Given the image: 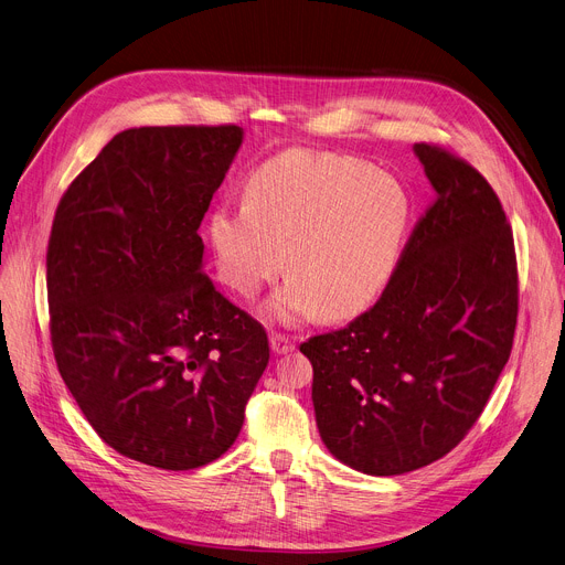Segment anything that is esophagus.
Returning a JSON list of instances; mask_svg holds the SVG:
<instances>
[{
  "label": "esophagus",
  "mask_w": 565,
  "mask_h": 565,
  "mask_svg": "<svg viewBox=\"0 0 565 565\" xmlns=\"http://www.w3.org/2000/svg\"><path fill=\"white\" fill-rule=\"evenodd\" d=\"M270 348H273L275 354H288V352L295 350V341H290V338L284 335V333H273L270 335Z\"/></svg>",
  "instance_id": "esophagus-1"
}]
</instances>
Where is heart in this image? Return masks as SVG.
<instances>
[{
	"mask_svg": "<svg viewBox=\"0 0 565 565\" xmlns=\"http://www.w3.org/2000/svg\"><path fill=\"white\" fill-rule=\"evenodd\" d=\"M408 220L411 198L397 179L354 157L290 149L252 172L245 202L215 206L209 238L220 279L243 297L284 270L290 248V281L266 313L338 320L384 290Z\"/></svg>",
	"mask_w": 565,
	"mask_h": 565,
	"instance_id": "b5f03b06",
	"label": "heart"
}]
</instances>
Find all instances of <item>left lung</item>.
Here are the masks:
<instances>
[{"mask_svg": "<svg viewBox=\"0 0 565 565\" xmlns=\"http://www.w3.org/2000/svg\"><path fill=\"white\" fill-rule=\"evenodd\" d=\"M436 198L367 311L302 343L329 452L377 477L425 468L466 438L504 370L518 322L513 232L486 177L418 142Z\"/></svg>", "mask_w": 565, "mask_h": 565, "instance_id": "obj_1", "label": "left lung"}]
</instances>
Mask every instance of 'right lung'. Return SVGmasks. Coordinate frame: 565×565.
<instances>
[{
  "label": "right lung",
  "mask_w": 565,
  "mask_h": 565,
  "mask_svg": "<svg viewBox=\"0 0 565 565\" xmlns=\"http://www.w3.org/2000/svg\"><path fill=\"white\" fill-rule=\"evenodd\" d=\"M241 142L236 125L127 129L74 177L52 222L61 377L106 445L154 468L227 452L270 361L263 324L202 270L198 230Z\"/></svg>",
  "instance_id": "obj_1"
}]
</instances>
